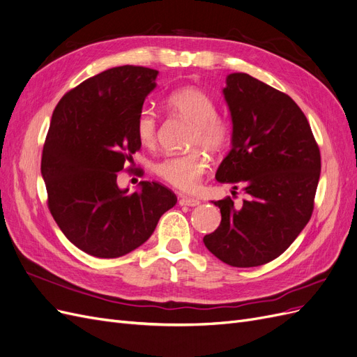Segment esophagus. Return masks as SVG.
I'll use <instances>...</instances> for the list:
<instances>
[{"label":"esophagus","instance_id":"obj_1","mask_svg":"<svg viewBox=\"0 0 357 357\" xmlns=\"http://www.w3.org/2000/svg\"><path fill=\"white\" fill-rule=\"evenodd\" d=\"M178 202H180V205H188V207H197V205L201 204L199 199L190 198V197H185V195H181V198H180Z\"/></svg>","mask_w":357,"mask_h":357}]
</instances>
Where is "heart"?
Here are the masks:
<instances>
[{"instance_id": "heart-1", "label": "heart", "mask_w": 357, "mask_h": 357, "mask_svg": "<svg viewBox=\"0 0 357 357\" xmlns=\"http://www.w3.org/2000/svg\"><path fill=\"white\" fill-rule=\"evenodd\" d=\"M167 104L172 112L186 117L193 129L189 144L204 147L210 152H220L231 137V123L225 116L215 113V104L211 96L198 88H181L172 92ZM138 142L146 147H152L158 137V119L150 109L139 112L135 122ZM210 168L208 156L202 150L195 149L183 155L165 156L155 164L158 177L181 190L195 189L202 176Z\"/></svg>"}]
</instances>
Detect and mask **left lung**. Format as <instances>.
<instances>
[{"instance_id":"1","label":"left lung","mask_w":357,"mask_h":357,"mask_svg":"<svg viewBox=\"0 0 357 357\" xmlns=\"http://www.w3.org/2000/svg\"><path fill=\"white\" fill-rule=\"evenodd\" d=\"M232 147L215 172L220 183L243 185L247 199L213 201L222 214L204 236L208 250L231 266L274 261L308 223L320 178V150L305 114L289 95L245 73L226 77Z\"/></svg>"}]
</instances>
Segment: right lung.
Returning <instances> with one entry per match:
<instances>
[{
    "mask_svg": "<svg viewBox=\"0 0 357 357\" xmlns=\"http://www.w3.org/2000/svg\"><path fill=\"white\" fill-rule=\"evenodd\" d=\"M158 71L105 70L67 92L52 116L41 176L63 235L95 257L123 256L144 244L177 197L158 181L119 189L117 172L139 150L137 117L156 88Z\"/></svg>",
    "mask_w": 357,
    "mask_h": 357,
    "instance_id": "add662e5",
    "label": "right lung"
}]
</instances>
